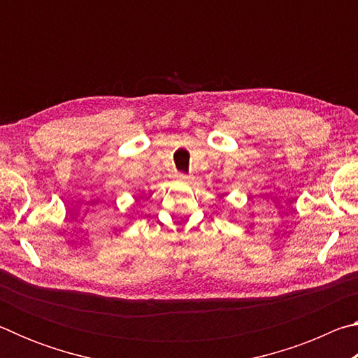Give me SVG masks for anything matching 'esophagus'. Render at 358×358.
<instances>
[{"label":"esophagus","instance_id":"1","mask_svg":"<svg viewBox=\"0 0 358 358\" xmlns=\"http://www.w3.org/2000/svg\"><path fill=\"white\" fill-rule=\"evenodd\" d=\"M177 178L181 181V183H191V180H192L189 175H185V173H178Z\"/></svg>","mask_w":358,"mask_h":358}]
</instances>
